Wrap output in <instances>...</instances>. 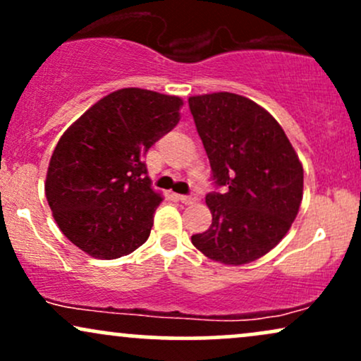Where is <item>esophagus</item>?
<instances>
[{
  "instance_id": "esophagus-1",
  "label": "esophagus",
  "mask_w": 361,
  "mask_h": 361,
  "mask_svg": "<svg viewBox=\"0 0 361 361\" xmlns=\"http://www.w3.org/2000/svg\"><path fill=\"white\" fill-rule=\"evenodd\" d=\"M180 202L181 204H185V205H193V204H197V200H198V197L195 193H190V195H180Z\"/></svg>"
}]
</instances>
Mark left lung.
Instances as JSON below:
<instances>
[{
    "label": "left lung",
    "mask_w": 361,
    "mask_h": 361,
    "mask_svg": "<svg viewBox=\"0 0 361 361\" xmlns=\"http://www.w3.org/2000/svg\"><path fill=\"white\" fill-rule=\"evenodd\" d=\"M197 132L212 168L215 188L205 202L212 226L193 234L207 258L246 264L279 244L295 221L304 169L280 123L241 94L188 98Z\"/></svg>",
    "instance_id": "8db88e82"
}]
</instances>
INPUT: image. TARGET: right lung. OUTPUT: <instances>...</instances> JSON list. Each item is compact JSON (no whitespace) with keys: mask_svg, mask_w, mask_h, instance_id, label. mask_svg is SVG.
I'll list each match as a JSON object with an SVG mask.
<instances>
[{"mask_svg":"<svg viewBox=\"0 0 361 361\" xmlns=\"http://www.w3.org/2000/svg\"><path fill=\"white\" fill-rule=\"evenodd\" d=\"M181 98L140 88L106 94L62 134L45 197L62 234L93 258L115 259L147 241L161 195L146 152L180 122Z\"/></svg>","mask_w":361,"mask_h":361,"instance_id":"add662e5","label":"right lung"}]
</instances>
